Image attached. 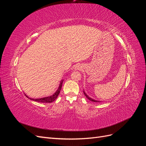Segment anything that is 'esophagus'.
Returning <instances> with one entry per match:
<instances>
[{
  "label": "esophagus",
  "mask_w": 146,
  "mask_h": 146,
  "mask_svg": "<svg viewBox=\"0 0 146 146\" xmlns=\"http://www.w3.org/2000/svg\"><path fill=\"white\" fill-rule=\"evenodd\" d=\"M76 68L77 69H80V68H79V67H78H78H77H77H76Z\"/></svg>",
  "instance_id": "34e87169"
}]
</instances>
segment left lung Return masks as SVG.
I'll use <instances>...</instances> for the list:
<instances>
[{
    "label": "left lung",
    "instance_id": "left-lung-1",
    "mask_svg": "<svg viewBox=\"0 0 146 146\" xmlns=\"http://www.w3.org/2000/svg\"><path fill=\"white\" fill-rule=\"evenodd\" d=\"M83 93H84V94H85V96L86 97V98L88 99H89L90 100H91V101H92V102H100L101 101H99V100H94V99H92V98H90L89 96H88L86 93H85V92L83 91Z\"/></svg>",
    "mask_w": 146,
    "mask_h": 146
}]
</instances>
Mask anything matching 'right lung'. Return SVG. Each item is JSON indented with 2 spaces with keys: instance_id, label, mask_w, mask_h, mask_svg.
I'll list each match as a JSON object with an SVG mask.
<instances>
[{
  "instance_id": "add662e5",
  "label": "right lung",
  "mask_w": 146,
  "mask_h": 146,
  "mask_svg": "<svg viewBox=\"0 0 146 146\" xmlns=\"http://www.w3.org/2000/svg\"><path fill=\"white\" fill-rule=\"evenodd\" d=\"M63 80H62L60 82V84L59 85V87L58 88V90H56V91L55 92L54 94H52L50 96H48V97H46V98H39V99H32V98H29V97L25 94L26 96V97H27L28 98H29L30 99L36 101V102H41V103H51L52 102H54V100H55V99L57 98L58 94H60V91L61 90V87H62V84H63Z\"/></svg>"
}]
</instances>
